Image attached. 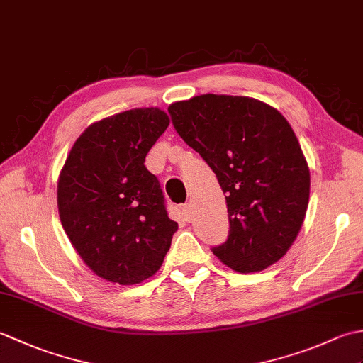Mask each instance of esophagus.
I'll list each match as a JSON object with an SVG mask.
<instances>
[{
    "instance_id": "obj_1",
    "label": "esophagus",
    "mask_w": 363,
    "mask_h": 363,
    "mask_svg": "<svg viewBox=\"0 0 363 363\" xmlns=\"http://www.w3.org/2000/svg\"><path fill=\"white\" fill-rule=\"evenodd\" d=\"M181 213H182V218L186 221L191 220V209H190V204H182L181 206Z\"/></svg>"
}]
</instances>
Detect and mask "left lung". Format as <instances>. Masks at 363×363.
Masks as SVG:
<instances>
[{
	"mask_svg": "<svg viewBox=\"0 0 363 363\" xmlns=\"http://www.w3.org/2000/svg\"><path fill=\"white\" fill-rule=\"evenodd\" d=\"M168 112L226 194L229 235L213 246L215 256L240 273L273 265L295 242L311 194L309 167L289 121L254 98L213 94Z\"/></svg>",
	"mask_w": 363,
	"mask_h": 363,
	"instance_id": "8db88e82",
	"label": "left lung"
}]
</instances>
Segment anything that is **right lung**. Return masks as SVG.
<instances>
[{
	"label": "right lung",
	"instance_id": "obj_1",
	"mask_svg": "<svg viewBox=\"0 0 363 363\" xmlns=\"http://www.w3.org/2000/svg\"><path fill=\"white\" fill-rule=\"evenodd\" d=\"M169 125L150 107L89 126L68 154L57 184L59 217L74 250L111 282L138 284L157 272L177 223L145 157Z\"/></svg>",
	"mask_w": 363,
	"mask_h": 363
}]
</instances>
